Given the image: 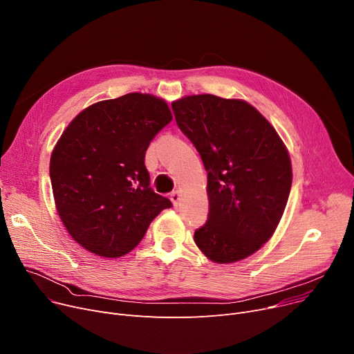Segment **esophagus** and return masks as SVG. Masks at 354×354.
Segmentation results:
<instances>
[{"mask_svg":"<svg viewBox=\"0 0 354 354\" xmlns=\"http://www.w3.org/2000/svg\"><path fill=\"white\" fill-rule=\"evenodd\" d=\"M179 198H180V192L176 189V191H174L172 194H171V201L174 202V205L175 207H178V203H179Z\"/></svg>","mask_w":354,"mask_h":354,"instance_id":"34e87169","label":"esophagus"}]
</instances>
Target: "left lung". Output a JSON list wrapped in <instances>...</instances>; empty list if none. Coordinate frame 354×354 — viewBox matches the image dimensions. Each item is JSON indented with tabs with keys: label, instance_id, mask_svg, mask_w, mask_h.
<instances>
[{
	"label": "left lung",
	"instance_id": "obj_1",
	"mask_svg": "<svg viewBox=\"0 0 354 354\" xmlns=\"http://www.w3.org/2000/svg\"><path fill=\"white\" fill-rule=\"evenodd\" d=\"M172 110L208 172V221L195 231V244L219 264L250 257L287 205L292 172L283 140L243 100L198 95L174 102Z\"/></svg>",
	"mask_w": 354,
	"mask_h": 354
}]
</instances>
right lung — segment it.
<instances>
[{
	"label": "right lung",
	"instance_id": "right-lung-1",
	"mask_svg": "<svg viewBox=\"0 0 354 354\" xmlns=\"http://www.w3.org/2000/svg\"><path fill=\"white\" fill-rule=\"evenodd\" d=\"M171 120L162 99L129 93L84 109L63 132L50 159L54 201L87 251L107 258L130 252L172 207L151 188L145 165L149 143Z\"/></svg>",
	"mask_w": 354,
	"mask_h": 354
}]
</instances>
